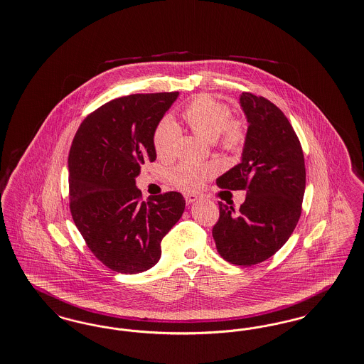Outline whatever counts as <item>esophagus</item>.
Returning a JSON list of instances; mask_svg holds the SVG:
<instances>
[{"instance_id":"obj_1","label":"esophagus","mask_w":364,"mask_h":364,"mask_svg":"<svg viewBox=\"0 0 364 364\" xmlns=\"http://www.w3.org/2000/svg\"><path fill=\"white\" fill-rule=\"evenodd\" d=\"M184 198H186V202H187V204L195 203V202H198V200H199V196H198V195H192V193H187V195H184Z\"/></svg>"}]
</instances>
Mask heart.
Masks as SVG:
<instances>
[{"instance_id": "heart-1", "label": "heart", "mask_w": 364, "mask_h": 364, "mask_svg": "<svg viewBox=\"0 0 364 364\" xmlns=\"http://www.w3.org/2000/svg\"><path fill=\"white\" fill-rule=\"evenodd\" d=\"M228 104L219 102L211 95H199L186 105L183 117L189 129L213 141L217 138L219 147L230 154L238 153L247 139V126L241 119H232ZM178 129L171 119H164L153 134V146L157 157L168 160L175 154ZM215 173L211 165L183 162L175 166L169 180L176 188L191 192L200 188L204 181Z\"/></svg>"}]
</instances>
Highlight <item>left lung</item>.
Returning <instances> with one entry per match:
<instances>
[{"label":"left lung","mask_w":364,"mask_h":364,"mask_svg":"<svg viewBox=\"0 0 364 364\" xmlns=\"http://www.w3.org/2000/svg\"><path fill=\"white\" fill-rule=\"evenodd\" d=\"M240 104L249 123L242 160L217 186L245 189L247 198L240 210L219 202L213 237L226 262L250 267L290 238L302 213L306 169L301 142L274 102L244 92Z\"/></svg>","instance_id":"obj_1"}]
</instances>
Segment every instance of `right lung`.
<instances>
[{"label": "right lung", "mask_w": 364, "mask_h": 364, "mask_svg": "<svg viewBox=\"0 0 364 364\" xmlns=\"http://www.w3.org/2000/svg\"><path fill=\"white\" fill-rule=\"evenodd\" d=\"M178 92L138 93L89 114L69 151V198L74 223L90 252L119 274L156 265L161 241L181 218L186 200L166 192L141 200V166L156 160L153 134Z\"/></svg>", "instance_id": "add662e5"}]
</instances>
